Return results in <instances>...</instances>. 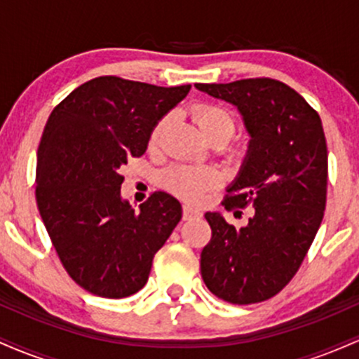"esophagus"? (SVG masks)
<instances>
[{"mask_svg": "<svg viewBox=\"0 0 359 359\" xmlns=\"http://www.w3.org/2000/svg\"><path fill=\"white\" fill-rule=\"evenodd\" d=\"M201 216H203V212H201L197 208H192V205H184L182 208L184 221L194 219V217H201Z\"/></svg>", "mask_w": 359, "mask_h": 359, "instance_id": "esophagus-1", "label": "esophagus"}]
</instances>
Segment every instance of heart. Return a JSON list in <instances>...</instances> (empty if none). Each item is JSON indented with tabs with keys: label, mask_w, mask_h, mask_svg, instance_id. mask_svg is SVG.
Instances as JSON below:
<instances>
[{
	"label": "heart",
	"mask_w": 359,
	"mask_h": 359,
	"mask_svg": "<svg viewBox=\"0 0 359 359\" xmlns=\"http://www.w3.org/2000/svg\"><path fill=\"white\" fill-rule=\"evenodd\" d=\"M192 119L209 142L226 143L236 131V121L224 108L216 104H197L192 108ZM172 125V114H165L155 123L148 145L158 148ZM221 182L216 168L203 165H175L163 174V184L172 192L187 201L203 199L209 189Z\"/></svg>",
	"instance_id": "b5f03b06"
}]
</instances>
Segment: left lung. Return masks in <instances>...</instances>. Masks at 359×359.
I'll return each instance as SVG.
<instances>
[{"instance_id":"obj_1","label":"left lung","mask_w":359,"mask_h":359,"mask_svg":"<svg viewBox=\"0 0 359 359\" xmlns=\"http://www.w3.org/2000/svg\"><path fill=\"white\" fill-rule=\"evenodd\" d=\"M196 88L241 113L251 140L222 204L228 211L255 208L240 229L219 212H205L212 236L201 253V273L226 302H263L297 273L323 222L327 194L323 121L297 90L269 77Z\"/></svg>"}]
</instances>
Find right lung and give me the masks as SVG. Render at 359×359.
<instances>
[{"mask_svg": "<svg viewBox=\"0 0 359 359\" xmlns=\"http://www.w3.org/2000/svg\"><path fill=\"white\" fill-rule=\"evenodd\" d=\"M189 90L191 84L102 76L74 89L48 116L36 154V205L64 269L90 294H137L182 217L167 192L151 194L135 211L121 197L119 170L145 154L155 123Z\"/></svg>", "mask_w": 359, "mask_h": 359, "instance_id": "obj_1", "label": "right lung"}]
</instances>
